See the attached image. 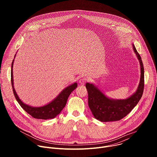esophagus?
Listing matches in <instances>:
<instances>
[{
	"label": "esophagus",
	"mask_w": 157,
	"mask_h": 157,
	"mask_svg": "<svg viewBox=\"0 0 157 157\" xmlns=\"http://www.w3.org/2000/svg\"><path fill=\"white\" fill-rule=\"evenodd\" d=\"M87 79L86 78H82L79 79V82L81 84H84L86 83V82L87 81Z\"/></svg>",
	"instance_id": "34e87169"
}]
</instances>
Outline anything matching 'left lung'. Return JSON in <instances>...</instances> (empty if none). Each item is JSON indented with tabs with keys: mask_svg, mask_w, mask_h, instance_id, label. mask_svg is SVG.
<instances>
[{
	"mask_svg": "<svg viewBox=\"0 0 157 157\" xmlns=\"http://www.w3.org/2000/svg\"><path fill=\"white\" fill-rule=\"evenodd\" d=\"M133 50L140 66V79L137 91L125 99H114L107 97L93 83L87 82L88 105L95 119L101 122L117 121L125 117L136 106L141 99L144 88V68L141 57L134 44Z\"/></svg>",
	"mask_w": 157,
	"mask_h": 157,
	"instance_id": "left-lung-1",
	"label": "left lung"
}]
</instances>
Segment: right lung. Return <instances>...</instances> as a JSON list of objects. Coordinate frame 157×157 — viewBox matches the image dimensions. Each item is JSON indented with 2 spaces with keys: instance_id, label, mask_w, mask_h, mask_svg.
Masks as SVG:
<instances>
[{
  "instance_id": "obj_1",
  "label": "right lung",
  "mask_w": 157,
  "mask_h": 157,
  "mask_svg": "<svg viewBox=\"0 0 157 157\" xmlns=\"http://www.w3.org/2000/svg\"><path fill=\"white\" fill-rule=\"evenodd\" d=\"M16 56L15 55L14 58ZM14 59L12 63L11 67V82L12 86L13 92L15 99L19 103L20 105L24 109L28 114L32 116L33 118L38 119L47 120L50 119H53L56 117L59 113L65 107L67 100L71 93L77 87V82H74L70 86L65 87L63 90L51 102L49 103L40 107H33L25 104L22 102L17 95L15 89L13 86V65Z\"/></svg>"
}]
</instances>
